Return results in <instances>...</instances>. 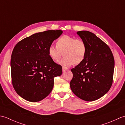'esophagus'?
<instances>
[{"label": "esophagus", "mask_w": 125, "mask_h": 125, "mask_svg": "<svg viewBox=\"0 0 125 125\" xmlns=\"http://www.w3.org/2000/svg\"><path fill=\"white\" fill-rule=\"evenodd\" d=\"M67 68H66V67H63V68H62V71H63V72H65V71H66V70H67Z\"/></svg>", "instance_id": "34e87169"}]
</instances>
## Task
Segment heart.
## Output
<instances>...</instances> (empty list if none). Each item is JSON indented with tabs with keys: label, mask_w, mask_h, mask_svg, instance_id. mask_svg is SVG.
<instances>
[{
	"label": "heart",
	"mask_w": 125,
	"mask_h": 125,
	"mask_svg": "<svg viewBox=\"0 0 125 125\" xmlns=\"http://www.w3.org/2000/svg\"><path fill=\"white\" fill-rule=\"evenodd\" d=\"M87 51L86 44L83 40L67 35L60 37L56 46L50 45L48 50L50 57L54 61H58L64 55L65 57L60 63L65 67L81 64L85 58Z\"/></svg>",
	"instance_id": "b5f03b06"
}]
</instances>
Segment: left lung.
I'll return each instance as SVG.
<instances>
[{
    "label": "left lung",
    "mask_w": 125,
    "mask_h": 125,
    "mask_svg": "<svg viewBox=\"0 0 125 125\" xmlns=\"http://www.w3.org/2000/svg\"><path fill=\"white\" fill-rule=\"evenodd\" d=\"M77 34L85 42L87 54L83 62L71 70L70 88L78 97L88 102L97 100L109 91L113 83L115 59L107 45L90 31Z\"/></svg>",
    "instance_id": "1"
}]
</instances>
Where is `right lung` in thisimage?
<instances>
[{"label":"right lung","mask_w":125,"mask_h":125,"mask_svg":"<svg viewBox=\"0 0 125 125\" xmlns=\"http://www.w3.org/2000/svg\"><path fill=\"white\" fill-rule=\"evenodd\" d=\"M63 31L49 30L22 39L15 45L11 55L13 86L23 99L39 102L52 92L54 77L62 75V66L48 55L49 47Z\"/></svg>","instance_id":"1"}]
</instances>
